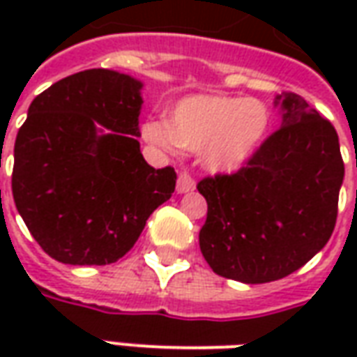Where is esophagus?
<instances>
[{"mask_svg": "<svg viewBox=\"0 0 357 357\" xmlns=\"http://www.w3.org/2000/svg\"><path fill=\"white\" fill-rule=\"evenodd\" d=\"M176 189H178V193H189V191H193L195 189V179L187 174V172H179L178 174V185H176Z\"/></svg>", "mask_w": 357, "mask_h": 357, "instance_id": "esophagus-1", "label": "esophagus"}]
</instances>
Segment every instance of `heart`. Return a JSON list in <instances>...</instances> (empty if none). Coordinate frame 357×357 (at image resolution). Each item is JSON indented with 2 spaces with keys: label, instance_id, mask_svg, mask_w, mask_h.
Returning <instances> with one entry per match:
<instances>
[{
  "label": "heart",
  "instance_id": "obj_1",
  "mask_svg": "<svg viewBox=\"0 0 357 357\" xmlns=\"http://www.w3.org/2000/svg\"><path fill=\"white\" fill-rule=\"evenodd\" d=\"M271 116L258 99L227 95H189L166 120H147L141 133L156 147L201 151L202 164L216 174L241 170L262 147Z\"/></svg>",
  "mask_w": 357,
  "mask_h": 357
}]
</instances>
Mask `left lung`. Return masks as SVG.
<instances>
[{"label":"left lung","mask_w":357,"mask_h":357,"mask_svg":"<svg viewBox=\"0 0 357 357\" xmlns=\"http://www.w3.org/2000/svg\"><path fill=\"white\" fill-rule=\"evenodd\" d=\"M281 128L231 176L199 181L208 202L199 233L214 273L258 284L291 275L321 250L337 224L344 179L337 130L300 95H277Z\"/></svg>","instance_id":"1"}]
</instances>
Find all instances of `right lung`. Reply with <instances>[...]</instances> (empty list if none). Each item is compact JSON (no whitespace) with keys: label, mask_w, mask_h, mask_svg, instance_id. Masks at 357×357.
I'll return each mask as SVG.
<instances>
[{"label":"right lung","mask_w":357,"mask_h":357,"mask_svg":"<svg viewBox=\"0 0 357 357\" xmlns=\"http://www.w3.org/2000/svg\"><path fill=\"white\" fill-rule=\"evenodd\" d=\"M143 84L91 68L36 97L15 141L13 199L28 231L57 262L107 266L139 239L176 189L170 166L139 151Z\"/></svg>","instance_id":"add662e5"}]
</instances>
